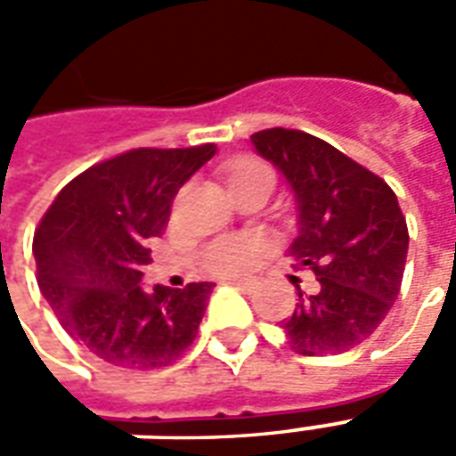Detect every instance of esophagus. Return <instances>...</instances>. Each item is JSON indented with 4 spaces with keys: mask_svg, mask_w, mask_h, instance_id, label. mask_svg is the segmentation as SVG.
Returning a JSON list of instances; mask_svg holds the SVG:
<instances>
[{
    "mask_svg": "<svg viewBox=\"0 0 456 456\" xmlns=\"http://www.w3.org/2000/svg\"><path fill=\"white\" fill-rule=\"evenodd\" d=\"M227 283L229 286L239 288V290H244V293H251V290L256 288V283H251V281H239V278H229Z\"/></svg>",
    "mask_w": 456,
    "mask_h": 456,
    "instance_id": "34e87169",
    "label": "esophagus"
}]
</instances>
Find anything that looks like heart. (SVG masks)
I'll return each instance as SVG.
<instances>
[{
    "label": "heart",
    "instance_id": "heart-1",
    "mask_svg": "<svg viewBox=\"0 0 456 456\" xmlns=\"http://www.w3.org/2000/svg\"><path fill=\"white\" fill-rule=\"evenodd\" d=\"M229 188L237 190L241 185L254 183H268L273 185V168L258 159L237 160L229 170ZM264 254V244L254 237L234 234V237L215 239L200 256V266L209 276H239L256 266L258 258Z\"/></svg>",
    "mask_w": 456,
    "mask_h": 456
}]
</instances>
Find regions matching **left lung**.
<instances>
[{
	"label": "left lung",
	"instance_id": "left-lung-1",
	"mask_svg": "<svg viewBox=\"0 0 456 456\" xmlns=\"http://www.w3.org/2000/svg\"><path fill=\"white\" fill-rule=\"evenodd\" d=\"M251 141L296 192L300 232L288 258L320 283L317 293L296 286V310L281 330L305 356L349 352L376 332L401 293L408 224L398 198L386 180L313 134L273 126Z\"/></svg>",
	"mask_w": 456,
	"mask_h": 456
}]
</instances>
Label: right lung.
I'll return each instance as SVG.
<instances>
[{
    "label": "right lung",
    "instance_id": "obj_1",
    "mask_svg": "<svg viewBox=\"0 0 456 456\" xmlns=\"http://www.w3.org/2000/svg\"><path fill=\"white\" fill-rule=\"evenodd\" d=\"M190 149H131L65 185L34 234L36 281L70 337L112 366L163 369L198 337L215 283L141 288L151 239L168 227L183 183L215 156Z\"/></svg>",
    "mask_w": 456,
    "mask_h": 456
}]
</instances>
